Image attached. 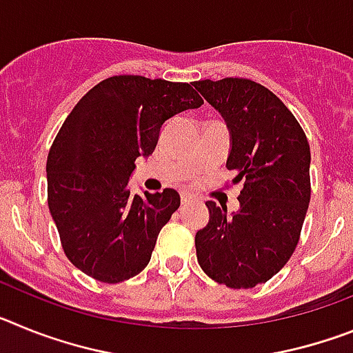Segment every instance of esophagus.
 Segmentation results:
<instances>
[{"instance_id":"obj_1","label":"esophagus","mask_w":353,"mask_h":353,"mask_svg":"<svg viewBox=\"0 0 353 353\" xmlns=\"http://www.w3.org/2000/svg\"><path fill=\"white\" fill-rule=\"evenodd\" d=\"M194 201H196L194 196L187 194V192H182V205H191V203H194Z\"/></svg>"}]
</instances>
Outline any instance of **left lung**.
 Returning <instances> with one entry per match:
<instances>
[{
    "mask_svg": "<svg viewBox=\"0 0 353 353\" xmlns=\"http://www.w3.org/2000/svg\"><path fill=\"white\" fill-rule=\"evenodd\" d=\"M230 132L228 170L244 182L239 210L207 201L208 224L196 233L198 263L228 288L269 281L297 248L311 198L310 143L270 90L249 79L196 81Z\"/></svg>",
    "mask_w": 353,
    "mask_h": 353,
    "instance_id": "8db88e82",
    "label": "left lung"
}]
</instances>
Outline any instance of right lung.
<instances>
[{
    "mask_svg": "<svg viewBox=\"0 0 353 353\" xmlns=\"http://www.w3.org/2000/svg\"><path fill=\"white\" fill-rule=\"evenodd\" d=\"M201 104L189 83L114 76L72 109L49 150L48 203L65 254L81 272L114 285L148 265L180 194H130L134 161L154 154L168 120Z\"/></svg>",
    "mask_w": 353,
    "mask_h": 353,
    "instance_id": "obj_1",
    "label": "right lung"
}]
</instances>
